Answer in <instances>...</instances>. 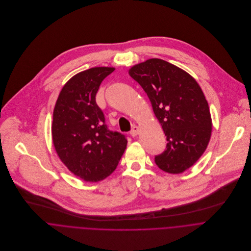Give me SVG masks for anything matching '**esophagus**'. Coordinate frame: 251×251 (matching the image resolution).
I'll return each mask as SVG.
<instances>
[{
  "label": "esophagus",
  "mask_w": 251,
  "mask_h": 251,
  "mask_svg": "<svg viewBox=\"0 0 251 251\" xmlns=\"http://www.w3.org/2000/svg\"><path fill=\"white\" fill-rule=\"evenodd\" d=\"M138 126H133V127L131 128V130H130V132H129V134L131 135V136H136V134L138 133Z\"/></svg>",
  "instance_id": "esophagus-1"
}]
</instances>
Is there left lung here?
Returning a JSON list of instances; mask_svg holds the SVG:
<instances>
[{"instance_id": "1", "label": "left lung", "mask_w": 251, "mask_h": 251, "mask_svg": "<svg viewBox=\"0 0 251 251\" xmlns=\"http://www.w3.org/2000/svg\"><path fill=\"white\" fill-rule=\"evenodd\" d=\"M144 90L166 135V149L154 161L163 171L179 174L204 153L211 138L207 100L196 80L179 67L158 58L128 71Z\"/></svg>"}]
</instances>
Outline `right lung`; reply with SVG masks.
<instances>
[{"mask_svg":"<svg viewBox=\"0 0 251 251\" xmlns=\"http://www.w3.org/2000/svg\"><path fill=\"white\" fill-rule=\"evenodd\" d=\"M113 67H94L73 76L62 88L53 111L56 152L76 176L98 182L111 175L126 148L125 134L110 130L96 94Z\"/></svg>","mask_w":251,"mask_h":251,"instance_id":"add662e5","label":"right lung"}]
</instances>
